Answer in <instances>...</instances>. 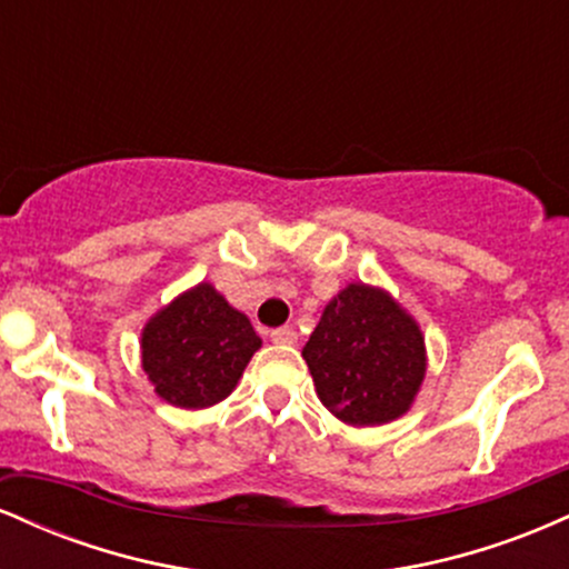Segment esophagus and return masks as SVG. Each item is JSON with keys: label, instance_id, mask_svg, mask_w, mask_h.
<instances>
[{"label": "esophagus", "instance_id": "34e87169", "mask_svg": "<svg viewBox=\"0 0 569 569\" xmlns=\"http://www.w3.org/2000/svg\"><path fill=\"white\" fill-rule=\"evenodd\" d=\"M270 339L276 345H297L299 335L291 329V326H280V329H272L270 331Z\"/></svg>", "mask_w": 569, "mask_h": 569}]
</instances>
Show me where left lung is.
I'll return each mask as SVG.
<instances>
[{"label": "left lung", "instance_id": "obj_1", "mask_svg": "<svg viewBox=\"0 0 569 569\" xmlns=\"http://www.w3.org/2000/svg\"><path fill=\"white\" fill-rule=\"evenodd\" d=\"M302 358L337 420L375 428L403 417L428 371L426 335L390 291L348 283L323 307Z\"/></svg>", "mask_w": 569, "mask_h": 569}]
</instances>
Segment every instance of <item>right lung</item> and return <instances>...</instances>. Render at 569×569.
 <instances>
[{
    "label": "right lung",
    "mask_w": 569,
    "mask_h": 569,
    "mask_svg": "<svg viewBox=\"0 0 569 569\" xmlns=\"http://www.w3.org/2000/svg\"><path fill=\"white\" fill-rule=\"evenodd\" d=\"M259 348L246 312L202 280L143 323L141 369L171 407L208 409L238 388Z\"/></svg>",
    "instance_id": "1"
}]
</instances>
